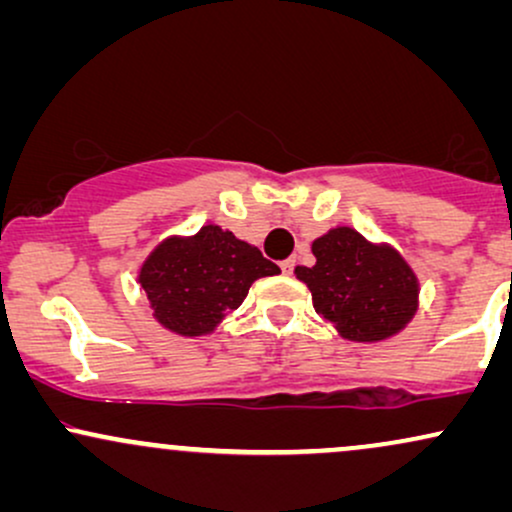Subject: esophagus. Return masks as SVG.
I'll list each match as a JSON object with an SVG mask.
<instances>
[{"label": "esophagus", "instance_id": "obj_1", "mask_svg": "<svg viewBox=\"0 0 512 512\" xmlns=\"http://www.w3.org/2000/svg\"><path fill=\"white\" fill-rule=\"evenodd\" d=\"M293 267H296V260H293V257H289V260L281 262V269H284V274H291Z\"/></svg>", "mask_w": 512, "mask_h": 512}]
</instances>
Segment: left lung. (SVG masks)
Instances as JSON below:
<instances>
[{
  "instance_id": "left-lung-1",
  "label": "left lung",
  "mask_w": 512,
  "mask_h": 512,
  "mask_svg": "<svg viewBox=\"0 0 512 512\" xmlns=\"http://www.w3.org/2000/svg\"><path fill=\"white\" fill-rule=\"evenodd\" d=\"M313 255V267H296V276L313 293L317 315L344 339L383 342L414 317L419 281L390 245H373L339 226L315 240Z\"/></svg>"
}]
</instances>
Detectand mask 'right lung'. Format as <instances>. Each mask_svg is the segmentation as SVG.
Instances as JSON below:
<instances>
[{
    "label": "right lung",
    "mask_w": 512,
    "mask_h": 512,
    "mask_svg": "<svg viewBox=\"0 0 512 512\" xmlns=\"http://www.w3.org/2000/svg\"><path fill=\"white\" fill-rule=\"evenodd\" d=\"M279 272L255 245L209 223L190 238L163 240L142 264L139 284L166 330L199 337L245 301L252 281Z\"/></svg>",
    "instance_id": "add662e5"
}]
</instances>
